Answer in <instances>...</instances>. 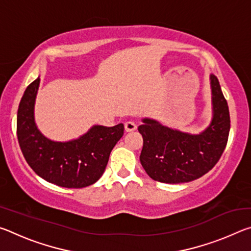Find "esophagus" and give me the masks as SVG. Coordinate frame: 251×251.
I'll use <instances>...</instances> for the list:
<instances>
[{"mask_svg":"<svg viewBox=\"0 0 251 251\" xmlns=\"http://www.w3.org/2000/svg\"><path fill=\"white\" fill-rule=\"evenodd\" d=\"M137 128V125L135 124L133 122H126L125 123V130L127 133H130V131H134Z\"/></svg>","mask_w":251,"mask_h":251,"instance_id":"34e87169","label":"esophagus"}]
</instances>
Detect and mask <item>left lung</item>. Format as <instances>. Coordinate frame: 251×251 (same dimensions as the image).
<instances>
[{"instance_id": "obj_1", "label": "left lung", "mask_w": 251, "mask_h": 251, "mask_svg": "<svg viewBox=\"0 0 251 251\" xmlns=\"http://www.w3.org/2000/svg\"><path fill=\"white\" fill-rule=\"evenodd\" d=\"M212 118L199 134H190L144 118L138 131L143 136L139 156L151 179L180 184L197 179L217 164L228 142L230 116L218 78L210 75Z\"/></svg>"}]
</instances>
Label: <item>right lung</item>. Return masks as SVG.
Returning <instances> with one entry per match:
<instances>
[{
  "label": "right lung",
  "mask_w": 251,
  "mask_h": 251,
  "mask_svg": "<svg viewBox=\"0 0 251 251\" xmlns=\"http://www.w3.org/2000/svg\"><path fill=\"white\" fill-rule=\"evenodd\" d=\"M40 77L28 85L20 101L16 133L25 160L46 181L65 188H83L100 179L109 154L124 134V125H94L69 142H55L35 124L34 106Z\"/></svg>",
  "instance_id": "add662e5"
}]
</instances>
